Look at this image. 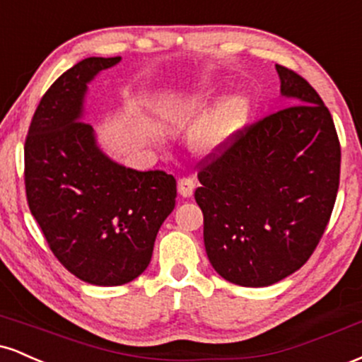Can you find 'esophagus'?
I'll return each instance as SVG.
<instances>
[{
    "label": "esophagus",
    "mask_w": 362,
    "mask_h": 362,
    "mask_svg": "<svg viewBox=\"0 0 362 362\" xmlns=\"http://www.w3.org/2000/svg\"><path fill=\"white\" fill-rule=\"evenodd\" d=\"M194 189H195V182L192 178L184 177L178 180V194H180L182 197H190V195L194 194Z\"/></svg>",
    "instance_id": "34e87169"
}]
</instances>
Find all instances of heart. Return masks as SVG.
Returning a JSON list of instances; mask_svg holds the SVG:
<instances>
[{
  "instance_id": "b5f03b06",
  "label": "heart",
  "mask_w": 362,
  "mask_h": 362,
  "mask_svg": "<svg viewBox=\"0 0 362 362\" xmlns=\"http://www.w3.org/2000/svg\"><path fill=\"white\" fill-rule=\"evenodd\" d=\"M247 102L243 98H231L195 132V144L202 149H213L224 141L247 114Z\"/></svg>"
}]
</instances>
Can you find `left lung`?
Wrapping results in <instances>:
<instances>
[{
    "instance_id": "8db88e82",
    "label": "left lung",
    "mask_w": 362,
    "mask_h": 362,
    "mask_svg": "<svg viewBox=\"0 0 362 362\" xmlns=\"http://www.w3.org/2000/svg\"><path fill=\"white\" fill-rule=\"evenodd\" d=\"M276 69L293 105L238 129L197 165L206 253L223 279L245 288L271 286L308 262L340 180L330 110L305 78Z\"/></svg>"
}]
</instances>
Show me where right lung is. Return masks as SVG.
Instances as JSON below:
<instances>
[{
	"label": "right lung",
	"mask_w": 362,
	"mask_h": 362,
	"mask_svg": "<svg viewBox=\"0 0 362 362\" xmlns=\"http://www.w3.org/2000/svg\"><path fill=\"white\" fill-rule=\"evenodd\" d=\"M119 61L86 57L62 73L40 98L25 138L30 213L54 257L95 286H122L146 271L177 199L173 175L114 163L81 120L86 83Z\"/></svg>",
	"instance_id": "obj_1"
}]
</instances>
